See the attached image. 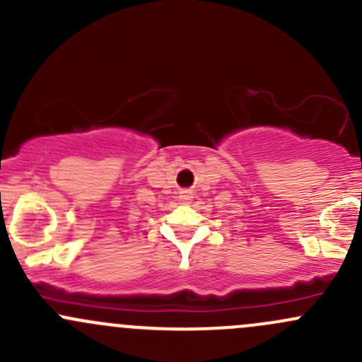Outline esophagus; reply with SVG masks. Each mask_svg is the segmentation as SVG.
Masks as SVG:
<instances>
[{
  "label": "esophagus",
  "mask_w": 362,
  "mask_h": 362,
  "mask_svg": "<svg viewBox=\"0 0 362 362\" xmlns=\"http://www.w3.org/2000/svg\"><path fill=\"white\" fill-rule=\"evenodd\" d=\"M180 199L184 203H189L192 199V192L191 191H182L180 192Z\"/></svg>",
  "instance_id": "esophagus-1"
}]
</instances>
